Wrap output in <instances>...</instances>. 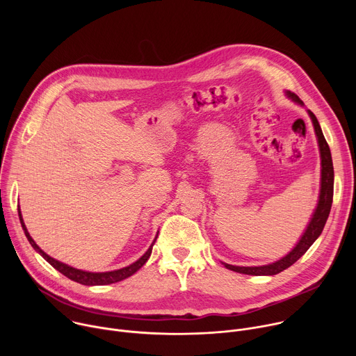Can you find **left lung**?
I'll return each mask as SVG.
<instances>
[{"label":"left lung","mask_w":356,"mask_h":356,"mask_svg":"<svg viewBox=\"0 0 356 356\" xmlns=\"http://www.w3.org/2000/svg\"><path fill=\"white\" fill-rule=\"evenodd\" d=\"M287 97L290 99H293L294 103L304 106L302 101L294 94L287 91L286 92ZM309 115L313 121L314 125V131L317 135V140H318V147H320V156H321V187H320V195H318V204L317 209L314 210V214L304 231V234L301 235V238L298 239L297 245L287 253L286 257H283L282 259L269 264V265H264V266H234V265H228L224 264L222 265L229 269L234 270L236 273H243V275H252V276H273L277 275L280 272H283L284 269L290 268L294 262H297L304 253L309 250V248L316 242V239L321 235L324 225L327 222V218L330 216L331 211V206H332V195H334V166H332V158H331V150L330 146L323 135L321 127L318 124V120L316 118V115L310 111Z\"/></svg>","instance_id":"1"}]
</instances>
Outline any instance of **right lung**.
Masks as SVG:
<instances>
[{
	"mask_svg": "<svg viewBox=\"0 0 356 356\" xmlns=\"http://www.w3.org/2000/svg\"><path fill=\"white\" fill-rule=\"evenodd\" d=\"M18 216H19V221H21V225H22V229L29 241V243L32 245V248L39 253V255L46 261L49 262L50 265H52L56 270H59L62 275H65L66 277H69L70 280L73 282H77L80 284H84V286H104V284H111V283H117V282H121L129 276H132L135 272H138L145 264L146 261L149 259L150 253H152V246L155 245L156 242V238L154 239V242H152V245L149 246V249L143 253V255L136 261L134 262L132 265L127 266V268H122V269H118V270H111V272H98V273H94V272H86V270H80V269H76V268H72L63 262H59L56 259H54L52 257H49L47 253H44L36 243L35 241L32 239V236L29 235L26 227H25V222L22 220V214H21V210L18 209Z\"/></svg>",
	"mask_w": 356,
	"mask_h": 356,
	"instance_id": "add662e5",
	"label": "right lung"
}]
</instances>
